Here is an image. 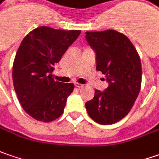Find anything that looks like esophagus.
Listing matches in <instances>:
<instances>
[{"label": "esophagus", "mask_w": 159, "mask_h": 159, "mask_svg": "<svg viewBox=\"0 0 159 159\" xmlns=\"http://www.w3.org/2000/svg\"><path fill=\"white\" fill-rule=\"evenodd\" d=\"M75 87H76V88H82V87H84V85H82V84H77V83H75Z\"/></svg>", "instance_id": "34e87169"}]
</instances>
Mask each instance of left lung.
Listing matches in <instances>:
<instances>
[{
  "label": "left lung",
  "mask_w": 159,
  "mask_h": 159,
  "mask_svg": "<svg viewBox=\"0 0 159 159\" xmlns=\"http://www.w3.org/2000/svg\"><path fill=\"white\" fill-rule=\"evenodd\" d=\"M85 39L96 53V69L107 77L108 87L96 90L85 103L93 120L109 125L123 119L134 106L142 83L138 53L126 36L116 30L86 31Z\"/></svg>",
  "instance_id": "1"
}]
</instances>
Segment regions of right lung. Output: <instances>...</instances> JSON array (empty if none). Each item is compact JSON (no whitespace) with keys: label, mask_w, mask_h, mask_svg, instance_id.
<instances>
[{"label":"right lung","mask_w":159,"mask_h":159,"mask_svg":"<svg viewBox=\"0 0 159 159\" xmlns=\"http://www.w3.org/2000/svg\"><path fill=\"white\" fill-rule=\"evenodd\" d=\"M80 33L41 26L20 45L12 71L15 91L24 110L37 120L49 122L62 114L74 84L54 81L52 72Z\"/></svg>","instance_id":"obj_1"}]
</instances>
